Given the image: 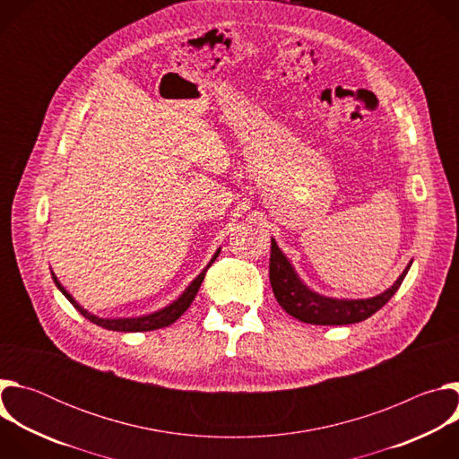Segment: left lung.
<instances>
[{
	"label": "left lung",
	"instance_id": "8db88e82",
	"mask_svg": "<svg viewBox=\"0 0 459 459\" xmlns=\"http://www.w3.org/2000/svg\"><path fill=\"white\" fill-rule=\"evenodd\" d=\"M409 267L396 280V283L383 294L368 299H336L312 292L294 273L290 261L280 250L278 243L271 241V265L269 276L274 296L281 308L292 317L310 325H351L359 323L377 312L403 283Z\"/></svg>",
	"mask_w": 459,
	"mask_h": 459
}]
</instances>
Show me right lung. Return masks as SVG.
<instances>
[{
	"mask_svg": "<svg viewBox=\"0 0 459 459\" xmlns=\"http://www.w3.org/2000/svg\"><path fill=\"white\" fill-rule=\"evenodd\" d=\"M218 254H220V250L214 254V257L211 259V264L202 271V274L185 289V292L174 303H170L169 307H165V308H161V310H158L154 314L142 316V317H119V319L98 317V316L91 314L89 310H85L83 307H80V303H76V299L61 287V283L57 281V278L54 274H52V280H54L56 287L63 292V296L67 298L89 321H92V323H96V325H100V326H103V329H108V331H117V333H145V331H156V329H163V326L172 325L190 307V303L194 301L195 294H198V290H200V287H202V283L205 280L207 269L214 264Z\"/></svg>",
	"mask_w": 459,
	"mask_h": 459,
	"instance_id": "right-lung-1",
	"label": "right lung"
}]
</instances>
